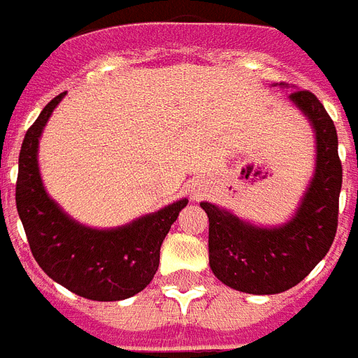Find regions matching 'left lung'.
Listing matches in <instances>:
<instances>
[{"instance_id":"left-lung-1","label":"left lung","mask_w":358,"mask_h":358,"mask_svg":"<svg viewBox=\"0 0 358 358\" xmlns=\"http://www.w3.org/2000/svg\"><path fill=\"white\" fill-rule=\"evenodd\" d=\"M290 101L316 132V173L294 219L280 228H255L226 209L202 202L209 219V266L228 287L248 294H278L292 289L329 252L338 226L342 164L338 136L324 104L309 90Z\"/></svg>"}]
</instances>
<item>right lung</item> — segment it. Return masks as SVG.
Returning <instances> with one entry per match:
<instances>
[{"label": "right lung", "mask_w": 358, "mask_h": 358, "mask_svg": "<svg viewBox=\"0 0 358 358\" xmlns=\"http://www.w3.org/2000/svg\"><path fill=\"white\" fill-rule=\"evenodd\" d=\"M66 94L45 104L23 138L16 180V208L34 259L45 274L75 294L119 301L152 281L165 235L187 200L115 229L84 228L49 199L38 173V138Z\"/></svg>", "instance_id": "right-lung-1"}]
</instances>
